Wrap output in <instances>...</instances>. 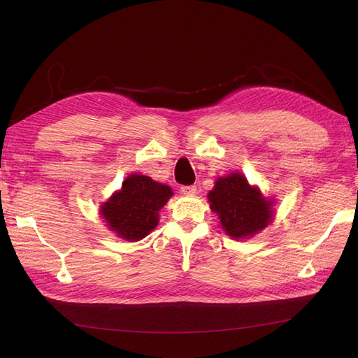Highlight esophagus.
<instances>
[{"label": "esophagus", "instance_id": "obj_1", "mask_svg": "<svg viewBox=\"0 0 358 358\" xmlns=\"http://www.w3.org/2000/svg\"><path fill=\"white\" fill-rule=\"evenodd\" d=\"M182 194H187V196H192V194L197 192V187L196 185H183L180 187Z\"/></svg>", "mask_w": 358, "mask_h": 358}]
</instances>
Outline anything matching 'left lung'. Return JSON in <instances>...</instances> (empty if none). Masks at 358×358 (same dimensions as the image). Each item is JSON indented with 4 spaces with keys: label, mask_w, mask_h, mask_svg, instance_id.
Instances as JSON below:
<instances>
[{
    "label": "left lung",
    "mask_w": 358,
    "mask_h": 358,
    "mask_svg": "<svg viewBox=\"0 0 358 358\" xmlns=\"http://www.w3.org/2000/svg\"><path fill=\"white\" fill-rule=\"evenodd\" d=\"M208 199L224 231L233 239L252 237L272 222L273 201L264 199L257 187L249 185L241 173L216 179Z\"/></svg>",
    "instance_id": "obj_1"
}]
</instances>
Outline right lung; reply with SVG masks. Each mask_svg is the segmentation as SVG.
I'll return each mask as SVG.
<instances>
[{"label": "right lung", "mask_w": 358, "mask_h": 358, "mask_svg": "<svg viewBox=\"0 0 358 358\" xmlns=\"http://www.w3.org/2000/svg\"><path fill=\"white\" fill-rule=\"evenodd\" d=\"M171 196V188L164 183L143 175H129L122 182V188L101 206L100 212L116 236L137 242L158 225V212Z\"/></svg>", "instance_id": "right-lung-1"}]
</instances>
